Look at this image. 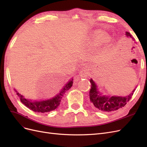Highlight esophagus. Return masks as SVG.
I'll use <instances>...</instances> for the list:
<instances>
[{"label":"esophagus","mask_w":147,"mask_h":147,"mask_svg":"<svg viewBox=\"0 0 147 147\" xmlns=\"http://www.w3.org/2000/svg\"><path fill=\"white\" fill-rule=\"evenodd\" d=\"M80 74V76L82 77H88L89 74H90V72H89V69L87 67H83L81 70Z\"/></svg>","instance_id":"34e87169"}]
</instances>
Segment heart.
I'll list each match as a JSON object with an SVG mask.
<instances>
[{"label":"heart","mask_w":147,"mask_h":147,"mask_svg":"<svg viewBox=\"0 0 147 147\" xmlns=\"http://www.w3.org/2000/svg\"><path fill=\"white\" fill-rule=\"evenodd\" d=\"M109 40V35L101 30L94 31L90 39V43L93 45L98 46L107 42Z\"/></svg>","instance_id":"b5f03b06"}]
</instances>
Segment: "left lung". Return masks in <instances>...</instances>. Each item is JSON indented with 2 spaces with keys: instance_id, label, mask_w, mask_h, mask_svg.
Wrapping results in <instances>:
<instances>
[{
  "instance_id": "8db88e82",
  "label": "left lung",
  "mask_w": 147,
  "mask_h": 147,
  "mask_svg": "<svg viewBox=\"0 0 147 147\" xmlns=\"http://www.w3.org/2000/svg\"><path fill=\"white\" fill-rule=\"evenodd\" d=\"M126 35L127 37L132 38L131 34L126 32ZM134 39V38H132ZM91 90L90 91V98L91 104L94 109L104 112H109L117 110L125 105L127 102L129 101L134 94L136 89L132 91V93L126 97H108L105 96H100V92L97 91V86L94 82L92 79L90 80Z\"/></svg>"
}]
</instances>
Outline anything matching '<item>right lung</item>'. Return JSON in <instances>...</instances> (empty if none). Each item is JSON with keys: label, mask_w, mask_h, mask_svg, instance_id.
<instances>
[{"label": "right lung", "mask_w": 147, "mask_h": 147, "mask_svg": "<svg viewBox=\"0 0 147 147\" xmlns=\"http://www.w3.org/2000/svg\"><path fill=\"white\" fill-rule=\"evenodd\" d=\"M72 84L73 80H70L67 84L59 94L56 95L55 97H53V99L40 102H32L28 99H26L24 98V97L23 96L19 94V92H18L16 90L15 91L16 92V94L20 97L21 102L24 105L27 107L28 108L32 110L35 112L45 113L49 112H50V111L54 110L56 108H57V107L61 103V99L63 98L65 92L72 87Z\"/></svg>", "instance_id": "add662e5"}]
</instances>
